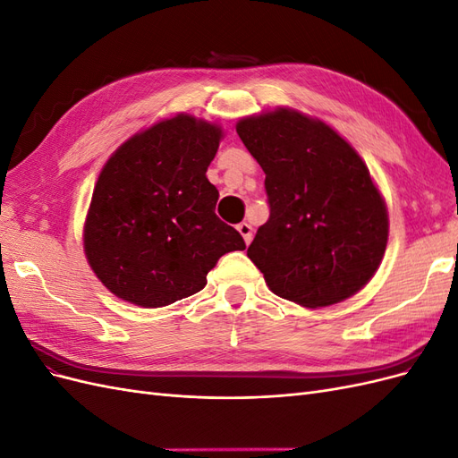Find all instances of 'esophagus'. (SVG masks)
<instances>
[{
	"instance_id": "obj_1",
	"label": "esophagus",
	"mask_w": 458,
	"mask_h": 458,
	"mask_svg": "<svg viewBox=\"0 0 458 458\" xmlns=\"http://www.w3.org/2000/svg\"><path fill=\"white\" fill-rule=\"evenodd\" d=\"M237 229H239V233L242 234L244 242H246V244H250V242H252V225H250V224H246V221H242V224H239V225H237Z\"/></svg>"
}]
</instances>
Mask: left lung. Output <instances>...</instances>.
I'll list each match as a JSON object with an SVG mask.
<instances>
[{
	"instance_id": "obj_1",
	"label": "left lung",
	"mask_w": 458,
	"mask_h": 458,
	"mask_svg": "<svg viewBox=\"0 0 458 458\" xmlns=\"http://www.w3.org/2000/svg\"><path fill=\"white\" fill-rule=\"evenodd\" d=\"M237 133L266 174L269 219L246 254L271 293L311 310L359 293L387 244L386 202L361 157L293 108L242 118Z\"/></svg>"
}]
</instances>
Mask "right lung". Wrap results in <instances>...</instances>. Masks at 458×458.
<instances>
[{
    "label": "right lung",
    "instance_id": "1",
    "mask_svg": "<svg viewBox=\"0 0 458 458\" xmlns=\"http://www.w3.org/2000/svg\"><path fill=\"white\" fill-rule=\"evenodd\" d=\"M216 123L177 114L123 143L97 179L84 225L93 273L114 296L162 308L206 286L217 259L246 244L216 216L206 170Z\"/></svg>",
    "mask_w": 458,
    "mask_h": 458
}]
</instances>
